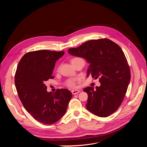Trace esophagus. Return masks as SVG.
Listing matches in <instances>:
<instances>
[{
  "label": "esophagus",
  "mask_w": 147,
  "mask_h": 147,
  "mask_svg": "<svg viewBox=\"0 0 147 147\" xmlns=\"http://www.w3.org/2000/svg\"><path fill=\"white\" fill-rule=\"evenodd\" d=\"M80 92V91H79V90H72V91H71V93H72V94H73V95L77 94L79 93Z\"/></svg>",
  "instance_id": "obj_1"
}]
</instances>
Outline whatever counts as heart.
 Instances as JSON below:
<instances>
[{
    "label": "heart",
    "mask_w": 147,
    "mask_h": 147,
    "mask_svg": "<svg viewBox=\"0 0 147 147\" xmlns=\"http://www.w3.org/2000/svg\"><path fill=\"white\" fill-rule=\"evenodd\" d=\"M80 59H82L80 57H73L71 59V64L73 63L74 62L78 60H80ZM76 81L77 80L76 79H70V80H69L68 81H66V85L69 87H70V88H75L76 87Z\"/></svg>",
    "instance_id": "b5f03b06"
}]
</instances>
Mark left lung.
<instances>
[{
  "label": "left lung",
  "instance_id": "left-lung-1",
  "mask_svg": "<svg viewBox=\"0 0 147 147\" xmlns=\"http://www.w3.org/2000/svg\"><path fill=\"white\" fill-rule=\"evenodd\" d=\"M72 55L85 58L90 63L88 76L99 78L100 87L84 89L88 95L86 107L100 117H107L120 107L127 92L131 74L121 48L107 38L90 40L80 47L70 48Z\"/></svg>",
  "mask_w": 147,
  "mask_h": 147
}]
</instances>
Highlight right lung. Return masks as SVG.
I'll return each mask as SVG.
<instances>
[{
  "label": "right lung",
  "mask_w": 147,
  "mask_h": 147,
  "mask_svg": "<svg viewBox=\"0 0 147 147\" xmlns=\"http://www.w3.org/2000/svg\"><path fill=\"white\" fill-rule=\"evenodd\" d=\"M64 51L40 50L26 53L15 74L18 97L26 111L37 121L47 124L57 121L65 114L72 94L67 89L48 92L45 82L53 79L57 60Z\"/></svg>",
  "instance_id": "add662e5"
}]
</instances>
